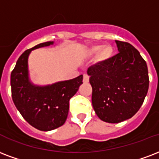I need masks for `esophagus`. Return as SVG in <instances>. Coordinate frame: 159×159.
I'll use <instances>...</instances> for the list:
<instances>
[{
  "instance_id": "esophagus-1",
  "label": "esophagus",
  "mask_w": 159,
  "mask_h": 159,
  "mask_svg": "<svg viewBox=\"0 0 159 159\" xmlns=\"http://www.w3.org/2000/svg\"><path fill=\"white\" fill-rule=\"evenodd\" d=\"M83 82H89V76L88 74H83Z\"/></svg>"
}]
</instances>
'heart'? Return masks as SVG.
I'll return each instance as SVG.
<instances>
[{
    "mask_svg": "<svg viewBox=\"0 0 159 159\" xmlns=\"http://www.w3.org/2000/svg\"><path fill=\"white\" fill-rule=\"evenodd\" d=\"M98 53V57L101 60H105L112 55V48L111 46L109 45H105L103 47L102 46H94L90 49V52L92 54H96L97 52Z\"/></svg>",
    "mask_w": 159,
    "mask_h": 159,
    "instance_id": "b5f03b06",
    "label": "heart"
}]
</instances>
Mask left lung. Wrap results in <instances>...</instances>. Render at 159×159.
I'll return each instance as SVG.
<instances>
[{
  "mask_svg": "<svg viewBox=\"0 0 159 159\" xmlns=\"http://www.w3.org/2000/svg\"><path fill=\"white\" fill-rule=\"evenodd\" d=\"M118 53L88 69L96 114L109 123H118L136 114L148 90L146 61L130 43L115 41Z\"/></svg>",
  "mask_w": 159,
  "mask_h": 159,
  "instance_id": "obj_1",
  "label": "left lung"
}]
</instances>
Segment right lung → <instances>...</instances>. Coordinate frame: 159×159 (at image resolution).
<instances>
[{
  "mask_svg": "<svg viewBox=\"0 0 159 159\" xmlns=\"http://www.w3.org/2000/svg\"><path fill=\"white\" fill-rule=\"evenodd\" d=\"M47 42L25 51L18 58L11 74L12 100L24 119L36 129L51 131L65 123L68 115L69 101L82 84L83 76L51 85L38 86L31 82L28 57L31 51L51 46Z\"/></svg>",
  "mask_w": 159,
  "mask_h": 159,
  "instance_id": "1",
  "label": "right lung"
}]
</instances>
